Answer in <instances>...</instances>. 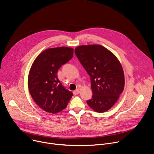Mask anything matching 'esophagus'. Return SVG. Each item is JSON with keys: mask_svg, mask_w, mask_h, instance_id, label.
<instances>
[{"mask_svg": "<svg viewBox=\"0 0 154 154\" xmlns=\"http://www.w3.org/2000/svg\"><path fill=\"white\" fill-rule=\"evenodd\" d=\"M73 93H74V94L77 95V94H78L80 93V91H79V89H76V90H75V91H73Z\"/></svg>", "mask_w": 154, "mask_h": 154, "instance_id": "obj_1", "label": "esophagus"}]
</instances>
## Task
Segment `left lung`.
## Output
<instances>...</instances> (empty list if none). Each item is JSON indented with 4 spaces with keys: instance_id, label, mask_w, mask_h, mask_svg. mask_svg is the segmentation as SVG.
<instances>
[{
    "instance_id": "left-lung-1",
    "label": "left lung",
    "mask_w": 154,
    "mask_h": 154,
    "mask_svg": "<svg viewBox=\"0 0 154 154\" xmlns=\"http://www.w3.org/2000/svg\"><path fill=\"white\" fill-rule=\"evenodd\" d=\"M74 51L91 77L93 95L87 101L88 105L98 113L109 110L124 89V72L119 60L109 50L98 44L80 45Z\"/></svg>"
}]
</instances>
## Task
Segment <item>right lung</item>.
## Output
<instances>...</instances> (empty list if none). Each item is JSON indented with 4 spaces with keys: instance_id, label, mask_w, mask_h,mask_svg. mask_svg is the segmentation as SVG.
I'll return each instance as SVG.
<instances>
[{
    "instance_id": "obj_1",
    "label": "right lung",
    "mask_w": 154,
    "mask_h": 154,
    "mask_svg": "<svg viewBox=\"0 0 154 154\" xmlns=\"http://www.w3.org/2000/svg\"><path fill=\"white\" fill-rule=\"evenodd\" d=\"M74 49L67 47L47 48L33 61L28 75V88L35 103L47 113L65 109L73 95L59 80L58 69L73 56Z\"/></svg>"
}]
</instances>
